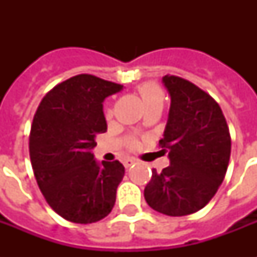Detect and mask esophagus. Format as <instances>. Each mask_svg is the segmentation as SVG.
Instances as JSON below:
<instances>
[{
  "label": "esophagus",
  "instance_id": "1",
  "mask_svg": "<svg viewBox=\"0 0 257 257\" xmlns=\"http://www.w3.org/2000/svg\"><path fill=\"white\" fill-rule=\"evenodd\" d=\"M133 164H135V160H133V159H125V160H124V167L126 169L131 168Z\"/></svg>",
  "mask_w": 257,
  "mask_h": 257
}]
</instances>
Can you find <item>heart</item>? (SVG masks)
<instances>
[{
    "mask_svg": "<svg viewBox=\"0 0 257 257\" xmlns=\"http://www.w3.org/2000/svg\"><path fill=\"white\" fill-rule=\"evenodd\" d=\"M137 92L140 94L141 100L144 102L147 108L156 106V105H163L165 100V93L157 82L148 81L141 84L137 88Z\"/></svg>",
    "mask_w": 257,
    "mask_h": 257,
    "instance_id": "1",
    "label": "heart"
}]
</instances>
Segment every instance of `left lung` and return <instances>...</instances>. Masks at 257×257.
<instances>
[{
	"mask_svg": "<svg viewBox=\"0 0 257 257\" xmlns=\"http://www.w3.org/2000/svg\"><path fill=\"white\" fill-rule=\"evenodd\" d=\"M163 82L171 94V109L160 153L171 164L152 171L144 197L152 209L185 216L207 205L223 183L231 156V135L223 110L203 89L179 76Z\"/></svg>",
	"mask_w": 257,
	"mask_h": 257,
	"instance_id": "8db88e82",
	"label": "left lung"
}]
</instances>
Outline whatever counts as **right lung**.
<instances>
[{"label": "right lung", "instance_id": "obj_1", "mask_svg": "<svg viewBox=\"0 0 257 257\" xmlns=\"http://www.w3.org/2000/svg\"><path fill=\"white\" fill-rule=\"evenodd\" d=\"M122 85L77 74L46 93L34 114L29 153L34 177L56 213L77 224L96 223L112 211L124 177L120 161L97 164L90 152L106 132L102 101Z\"/></svg>", "mask_w": 257, "mask_h": 257}]
</instances>
